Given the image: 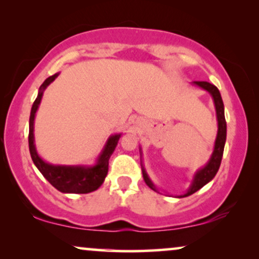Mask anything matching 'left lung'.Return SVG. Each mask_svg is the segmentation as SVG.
<instances>
[{"mask_svg": "<svg viewBox=\"0 0 259 259\" xmlns=\"http://www.w3.org/2000/svg\"><path fill=\"white\" fill-rule=\"evenodd\" d=\"M193 84L198 85L199 88L204 89L211 94L213 102H214V106H215L217 119H218V134H217L214 150H213L212 156L209 158V161L206 163L204 168H201V169L196 171L194 174V178H193L191 187L188 188V191L186 192L185 194L179 195V198H185V196L192 195L193 193H195L196 191H199L200 188L204 187L206 184H208V182L215 177L217 171H218L220 167V162H222L223 153H224V147H225V142H226V120H225V115H224V103H223L222 96H220L219 90L217 89V86H214L213 84H209L207 81H194ZM142 174H143V179L144 181H146V184L149 186L153 191H156V187H155L149 177H148L144 167L142 168Z\"/></svg>", "mask_w": 259, "mask_h": 259, "instance_id": "obj_1", "label": "left lung"}]
</instances>
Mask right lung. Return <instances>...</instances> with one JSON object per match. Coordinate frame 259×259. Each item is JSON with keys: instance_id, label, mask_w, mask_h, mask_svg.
<instances>
[{"instance_id": "obj_1", "label": "right lung", "mask_w": 259, "mask_h": 259, "mask_svg": "<svg viewBox=\"0 0 259 259\" xmlns=\"http://www.w3.org/2000/svg\"><path fill=\"white\" fill-rule=\"evenodd\" d=\"M59 75L55 73L48 77L40 86L39 94L33 103L29 117V153L32 156L34 164L36 165L40 173L50 184L60 191L61 193H73V194H85V193L94 192L101 187L105 180L109 169V158L118 143L120 134H116L109 137L104 149L99 155L97 163L95 165H54L45 162L37 155L35 144H34V119L35 113L39 108L44 91L48 85Z\"/></svg>"}]
</instances>
